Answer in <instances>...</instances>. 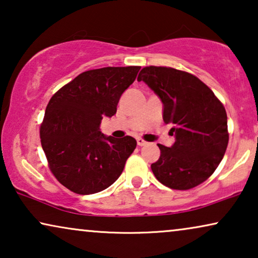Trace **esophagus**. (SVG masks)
Listing matches in <instances>:
<instances>
[{"label": "esophagus", "mask_w": 258, "mask_h": 258, "mask_svg": "<svg viewBox=\"0 0 258 258\" xmlns=\"http://www.w3.org/2000/svg\"><path fill=\"white\" fill-rule=\"evenodd\" d=\"M137 144H139V146L142 147V146H146L147 142H146V141H144V140L140 139V137H139V139H137Z\"/></svg>", "instance_id": "esophagus-1"}]
</instances>
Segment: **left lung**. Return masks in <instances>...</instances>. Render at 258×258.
<instances>
[{"mask_svg":"<svg viewBox=\"0 0 258 258\" xmlns=\"http://www.w3.org/2000/svg\"><path fill=\"white\" fill-rule=\"evenodd\" d=\"M143 81L163 103V121L170 123L175 143L158 144L161 156L151 164L155 177L176 190H188L209 178L228 147V119L213 90L191 74L167 67H146Z\"/></svg>","mask_w":258,"mask_h":258,"instance_id":"left-lung-1","label":"left lung"}]
</instances>
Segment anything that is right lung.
<instances>
[{
    "label": "right lung",
    "instance_id": "obj_1",
    "mask_svg": "<svg viewBox=\"0 0 258 258\" xmlns=\"http://www.w3.org/2000/svg\"><path fill=\"white\" fill-rule=\"evenodd\" d=\"M141 67H107L80 74L50 98L41 125V144L57 181L79 195L110 186L136 148L132 136L101 133L103 117L116 114L122 94Z\"/></svg>",
    "mask_w": 258,
    "mask_h": 258
}]
</instances>
